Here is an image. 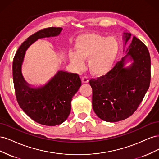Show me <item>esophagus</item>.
<instances>
[{
    "mask_svg": "<svg viewBox=\"0 0 159 159\" xmlns=\"http://www.w3.org/2000/svg\"><path fill=\"white\" fill-rule=\"evenodd\" d=\"M81 82L83 84H87L89 82V80L87 77H83V78H81Z\"/></svg>",
    "mask_w": 159,
    "mask_h": 159,
    "instance_id": "obj_1",
    "label": "esophagus"
}]
</instances>
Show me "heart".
Wrapping results in <instances>:
<instances>
[{
	"label": "heart",
	"mask_w": 159,
	"mask_h": 159,
	"mask_svg": "<svg viewBox=\"0 0 159 159\" xmlns=\"http://www.w3.org/2000/svg\"><path fill=\"white\" fill-rule=\"evenodd\" d=\"M75 52H70L69 57L76 70L84 68V60H88V68L96 77L108 74L112 70L119 51L118 41L113 37L98 34H84L77 38Z\"/></svg>",
	"instance_id": "obj_1"
}]
</instances>
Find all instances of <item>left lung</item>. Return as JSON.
Listing matches in <instances>:
<instances>
[{
	"mask_svg": "<svg viewBox=\"0 0 159 159\" xmlns=\"http://www.w3.org/2000/svg\"><path fill=\"white\" fill-rule=\"evenodd\" d=\"M131 38V33H123L124 46ZM125 53L108 74L89 81L93 111L105 121L117 122L131 116L150 85L151 57L147 46L133 36ZM129 61L132 64L125 66Z\"/></svg>",
	"mask_w": 159,
	"mask_h": 159,
	"instance_id": "left-lung-1",
	"label": "left lung"
}]
</instances>
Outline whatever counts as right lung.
Returning a JSON list of instances; mask_svg holds the SVG:
<instances>
[{"instance_id":"add662e5","label":"right lung","mask_w":159,"mask_h":159,"mask_svg":"<svg viewBox=\"0 0 159 159\" xmlns=\"http://www.w3.org/2000/svg\"><path fill=\"white\" fill-rule=\"evenodd\" d=\"M62 28L50 27L34 34L19 47L13 60V81L19 105L34 121L47 126L61 124L68 117L72 98L81 85L80 78L60 70L45 85L32 87L24 78L22 65L26 51L34 42L58 36Z\"/></svg>"}]
</instances>
